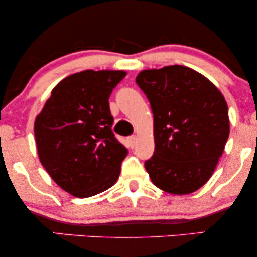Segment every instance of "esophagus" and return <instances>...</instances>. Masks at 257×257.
Wrapping results in <instances>:
<instances>
[{"label":"esophagus","mask_w":257,"mask_h":257,"mask_svg":"<svg viewBox=\"0 0 257 257\" xmlns=\"http://www.w3.org/2000/svg\"><path fill=\"white\" fill-rule=\"evenodd\" d=\"M137 143H138L137 135H132V137L128 138V144H129V146L132 147V149H134V146L137 145Z\"/></svg>","instance_id":"esophagus-1"}]
</instances>
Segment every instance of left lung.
Here are the masks:
<instances>
[{
	"instance_id": "8db88e82",
	"label": "left lung",
	"mask_w": 257,
	"mask_h": 257,
	"mask_svg": "<svg viewBox=\"0 0 257 257\" xmlns=\"http://www.w3.org/2000/svg\"><path fill=\"white\" fill-rule=\"evenodd\" d=\"M137 83L153 112L155 153L145 162L150 179L164 192H196L211 178L228 139L225 96L182 65L143 70Z\"/></svg>"
}]
</instances>
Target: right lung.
Masks as SVG:
<instances>
[{
	"mask_svg": "<svg viewBox=\"0 0 257 257\" xmlns=\"http://www.w3.org/2000/svg\"><path fill=\"white\" fill-rule=\"evenodd\" d=\"M122 70H85L53 88L34 125L38 158L53 181L77 198L116 184L128 150L114 138L108 98Z\"/></svg>",
	"mask_w": 257,
	"mask_h": 257,
	"instance_id": "1",
	"label": "right lung"
}]
</instances>
